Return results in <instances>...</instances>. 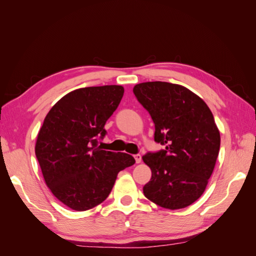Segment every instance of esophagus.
I'll list each match as a JSON object with an SVG mask.
<instances>
[{
    "mask_svg": "<svg viewBox=\"0 0 256 256\" xmlns=\"http://www.w3.org/2000/svg\"><path fill=\"white\" fill-rule=\"evenodd\" d=\"M134 158H135V162H136V164H140V162H142V156H140V154L134 155Z\"/></svg>",
    "mask_w": 256,
    "mask_h": 256,
    "instance_id": "1",
    "label": "esophagus"
}]
</instances>
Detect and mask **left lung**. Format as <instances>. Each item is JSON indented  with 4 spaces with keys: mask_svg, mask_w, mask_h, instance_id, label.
I'll use <instances>...</instances> for the list:
<instances>
[{
    "mask_svg": "<svg viewBox=\"0 0 256 256\" xmlns=\"http://www.w3.org/2000/svg\"><path fill=\"white\" fill-rule=\"evenodd\" d=\"M135 96L150 114L154 138L165 150L142 158L152 170L144 196L165 209H182L201 197L214 172L220 132L206 102L186 86L162 81L142 82Z\"/></svg>",
    "mask_w": 256,
    "mask_h": 256,
    "instance_id": "1",
    "label": "left lung"
}]
</instances>
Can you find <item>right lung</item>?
Masks as SVG:
<instances>
[{
    "label": "right lung",
    "instance_id": "1",
    "mask_svg": "<svg viewBox=\"0 0 256 256\" xmlns=\"http://www.w3.org/2000/svg\"><path fill=\"white\" fill-rule=\"evenodd\" d=\"M124 94L122 86H86L64 96L47 113L38 132L35 154L42 177L55 197L76 211L103 202L118 174L135 160L96 146L106 122Z\"/></svg>",
    "mask_w": 256,
    "mask_h": 256
}]
</instances>
